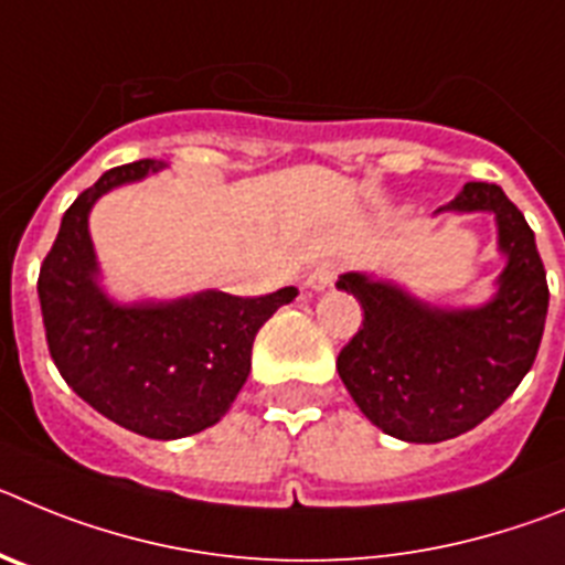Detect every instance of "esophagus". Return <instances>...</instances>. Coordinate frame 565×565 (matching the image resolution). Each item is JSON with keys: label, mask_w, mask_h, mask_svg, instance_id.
<instances>
[{"label": "esophagus", "mask_w": 565, "mask_h": 565, "mask_svg": "<svg viewBox=\"0 0 565 565\" xmlns=\"http://www.w3.org/2000/svg\"><path fill=\"white\" fill-rule=\"evenodd\" d=\"M337 271L339 266L337 263H331V259H328V263H319V266H313L311 274H308L306 286L313 288V291H322V288H328L333 279H337Z\"/></svg>", "instance_id": "34e87169"}]
</instances>
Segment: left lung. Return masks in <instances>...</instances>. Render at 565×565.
Here are the masks:
<instances>
[{
  "instance_id": "8db88e82",
  "label": "left lung",
  "mask_w": 565,
  "mask_h": 565,
  "mask_svg": "<svg viewBox=\"0 0 565 565\" xmlns=\"http://www.w3.org/2000/svg\"><path fill=\"white\" fill-rule=\"evenodd\" d=\"M438 212L495 214L507 266L489 302L438 308L359 271L337 282L364 311L339 379L379 430L413 444L447 441L492 416L535 364L548 311L535 232L501 186L467 183Z\"/></svg>"
}]
</instances>
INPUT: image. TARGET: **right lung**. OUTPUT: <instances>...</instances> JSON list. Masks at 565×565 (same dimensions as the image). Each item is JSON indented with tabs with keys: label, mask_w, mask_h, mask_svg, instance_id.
I'll return each instance as SVG.
<instances>
[{
	"label": "right lung",
	"mask_w": 565,
	"mask_h": 565,
	"mask_svg": "<svg viewBox=\"0 0 565 565\" xmlns=\"http://www.w3.org/2000/svg\"><path fill=\"white\" fill-rule=\"evenodd\" d=\"M167 163L143 158L104 172L64 212L39 271L44 333L64 382L109 422L172 441L221 422L252 371L254 337L297 288L266 297L201 291L121 306L98 286L89 209Z\"/></svg>",
	"instance_id": "right-lung-1"
}]
</instances>
